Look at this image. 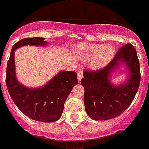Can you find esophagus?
Masks as SVG:
<instances>
[{"instance_id": "obj_1", "label": "esophagus", "mask_w": 149, "mask_h": 149, "mask_svg": "<svg viewBox=\"0 0 149 149\" xmlns=\"http://www.w3.org/2000/svg\"><path fill=\"white\" fill-rule=\"evenodd\" d=\"M83 78V71L82 70H79L78 72H77V79L78 80H80V79Z\"/></svg>"}]
</instances>
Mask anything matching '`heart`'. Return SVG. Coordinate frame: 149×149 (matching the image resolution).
I'll list each match as a JSON object with an SVG mask.
<instances>
[{"mask_svg":"<svg viewBox=\"0 0 149 149\" xmlns=\"http://www.w3.org/2000/svg\"><path fill=\"white\" fill-rule=\"evenodd\" d=\"M76 54L80 59L91 61L92 68L100 69L113 58L115 49L111 44L80 43L76 47Z\"/></svg>","mask_w":149,"mask_h":149,"instance_id":"b5f03b06","label":"heart"}]
</instances>
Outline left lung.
Listing matches in <instances>:
<instances>
[{
    "mask_svg": "<svg viewBox=\"0 0 149 149\" xmlns=\"http://www.w3.org/2000/svg\"><path fill=\"white\" fill-rule=\"evenodd\" d=\"M121 65L126 67L127 80L123 84L113 85L111 82L112 72ZM140 80L137 52L131 44H126L106 66L84 72L80 83L84 87V102L87 115L94 120H108L120 116L133 102Z\"/></svg>",
    "mask_w": 149,
    "mask_h": 149,
    "instance_id": "1",
    "label": "left lung"
}]
</instances>
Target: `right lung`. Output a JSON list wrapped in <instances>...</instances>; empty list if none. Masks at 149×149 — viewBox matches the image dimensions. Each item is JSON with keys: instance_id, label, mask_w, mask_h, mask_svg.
Wrapping results in <instances>:
<instances>
[{"instance_id": "obj_1", "label": "right lung", "mask_w": 149, "mask_h": 149, "mask_svg": "<svg viewBox=\"0 0 149 149\" xmlns=\"http://www.w3.org/2000/svg\"><path fill=\"white\" fill-rule=\"evenodd\" d=\"M43 37L25 38L13 45L6 70V85L14 103L23 114L32 120L44 123L55 122L62 116L65 102L77 84V72L61 71L43 87L29 88L18 81L15 74V52L26 45L45 46Z\"/></svg>"}]
</instances>
